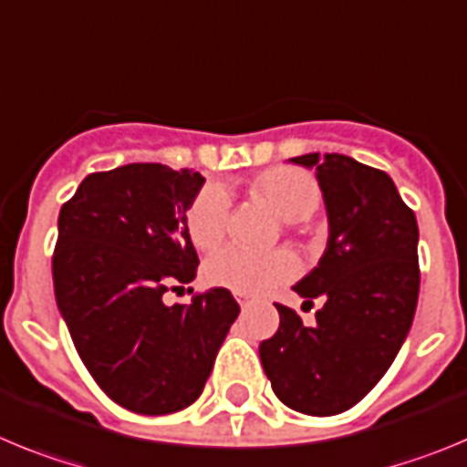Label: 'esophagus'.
Here are the masks:
<instances>
[{
  "instance_id": "1",
  "label": "esophagus",
  "mask_w": 467,
  "mask_h": 467,
  "mask_svg": "<svg viewBox=\"0 0 467 467\" xmlns=\"http://www.w3.org/2000/svg\"><path fill=\"white\" fill-rule=\"evenodd\" d=\"M234 297H237L239 305H246V302H249V296H244V293H234Z\"/></svg>"
}]
</instances>
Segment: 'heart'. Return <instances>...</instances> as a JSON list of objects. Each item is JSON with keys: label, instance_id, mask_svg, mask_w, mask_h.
<instances>
[{"label": "heart", "instance_id": "heart-1", "mask_svg": "<svg viewBox=\"0 0 467 467\" xmlns=\"http://www.w3.org/2000/svg\"><path fill=\"white\" fill-rule=\"evenodd\" d=\"M249 195L255 202L284 218L288 225L312 216L321 202V191L312 174L300 167L276 165L251 176ZM230 221V197L221 186H204L186 207L183 225L197 251H212L223 242ZM204 281L244 296L267 293L296 275V258L288 251L249 254L242 249L218 251L202 267Z\"/></svg>", "mask_w": 467, "mask_h": 467}]
</instances>
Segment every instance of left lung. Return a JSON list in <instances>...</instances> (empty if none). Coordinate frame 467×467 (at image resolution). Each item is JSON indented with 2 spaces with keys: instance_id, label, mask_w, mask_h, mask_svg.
Returning a JSON list of instances; mask_svg holds the SVG:
<instances>
[{
  "instance_id": "obj_1",
  "label": "left lung",
  "mask_w": 467,
  "mask_h": 467,
  "mask_svg": "<svg viewBox=\"0 0 467 467\" xmlns=\"http://www.w3.org/2000/svg\"><path fill=\"white\" fill-rule=\"evenodd\" d=\"M291 161L317 167L330 223L326 254L293 291L323 306L305 326L276 302L279 330L258 351L285 407L333 417L375 389L410 333L421 279L417 216L386 171L342 153Z\"/></svg>"
}]
</instances>
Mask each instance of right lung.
Listing matches in <instances>:
<instances>
[{
    "label": "right lung",
    "mask_w": 467,
    "mask_h": 467,
    "mask_svg": "<svg viewBox=\"0 0 467 467\" xmlns=\"http://www.w3.org/2000/svg\"><path fill=\"white\" fill-rule=\"evenodd\" d=\"M202 183L188 167L132 162L88 174L57 218V309L92 379L137 414L192 405L239 314L228 288L165 305L200 265L183 216Z\"/></svg>",
    "instance_id": "obj_1"
}]
</instances>
